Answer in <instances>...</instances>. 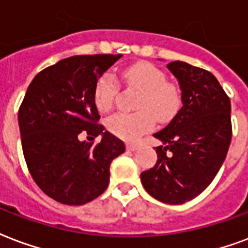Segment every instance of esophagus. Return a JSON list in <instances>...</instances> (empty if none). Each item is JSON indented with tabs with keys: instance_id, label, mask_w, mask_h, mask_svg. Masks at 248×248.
Returning a JSON list of instances; mask_svg holds the SVG:
<instances>
[{
	"instance_id": "34e87169",
	"label": "esophagus",
	"mask_w": 248,
	"mask_h": 248,
	"mask_svg": "<svg viewBox=\"0 0 248 248\" xmlns=\"http://www.w3.org/2000/svg\"><path fill=\"white\" fill-rule=\"evenodd\" d=\"M126 148H127L128 151H132V152H134V151H137V149L139 148V145L132 144V143H127V144H126Z\"/></svg>"
}]
</instances>
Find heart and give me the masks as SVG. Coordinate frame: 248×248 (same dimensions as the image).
Listing matches in <instances>:
<instances>
[{
    "label": "heart",
    "instance_id": "obj_1",
    "mask_svg": "<svg viewBox=\"0 0 248 248\" xmlns=\"http://www.w3.org/2000/svg\"><path fill=\"white\" fill-rule=\"evenodd\" d=\"M124 82L141 91L138 100L137 113H114L107 120L108 130L117 137L135 140L144 132L152 130L155 117L168 121L174 116L179 107L178 90L166 83L165 74L151 63H137L124 73ZM120 91L114 74L105 71L100 75L93 88V101L100 111H108L113 107Z\"/></svg>",
    "mask_w": 248,
    "mask_h": 248
}]
</instances>
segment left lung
<instances>
[{"label": "left lung", "mask_w": 248, "mask_h": 248, "mask_svg": "<svg viewBox=\"0 0 248 248\" xmlns=\"http://www.w3.org/2000/svg\"><path fill=\"white\" fill-rule=\"evenodd\" d=\"M178 79L182 107L154 137L157 162L140 179L145 191L166 204H183L203 192L218 173L230 140V99L212 73L182 61L168 63Z\"/></svg>", "instance_id": "left-lung-1"}]
</instances>
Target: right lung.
Listing matches in <instances>:
<instances>
[{
    "label": "right lung",
    "instance_id": "obj_1",
    "mask_svg": "<svg viewBox=\"0 0 248 248\" xmlns=\"http://www.w3.org/2000/svg\"><path fill=\"white\" fill-rule=\"evenodd\" d=\"M122 54L74 56L36 75L18 111L22 148L30 174L49 198L82 205L107 190L110 164L124 143L99 124L93 88ZM87 133L99 143L80 142Z\"/></svg>",
    "mask_w": 248,
    "mask_h": 248
}]
</instances>
